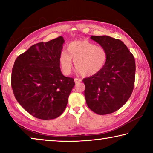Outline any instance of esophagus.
Wrapping results in <instances>:
<instances>
[{
    "mask_svg": "<svg viewBox=\"0 0 153 153\" xmlns=\"http://www.w3.org/2000/svg\"><path fill=\"white\" fill-rule=\"evenodd\" d=\"M74 81H75V83H76V84H78V83L81 82L82 80L80 79H79V78H75L74 79Z\"/></svg>",
    "mask_w": 153,
    "mask_h": 153,
    "instance_id": "1",
    "label": "esophagus"
}]
</instances>
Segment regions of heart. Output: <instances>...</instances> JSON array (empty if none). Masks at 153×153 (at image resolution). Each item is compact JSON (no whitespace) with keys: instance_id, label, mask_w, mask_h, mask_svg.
<instances>
[{"instance_id":"heart-1","label":"heart","mask_w":153,"mask_h":153,"mask_svg":"<svg viewBox=\"0 0 153 153\" xmlns=\"http://www.w3.org/2000/svg\"><path fill=\"white\" fill-rule=\"evenodd\" d=\"M67 51V53L63 52L60 56L61 69L66 75L70 74L73 68L72 60L79 73L86 76L99 73L107 61L108 53L105 48L87 40L72 42Z\"/></svg>"}]
</instances>
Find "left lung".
<instances>
[{
    "mask_svg": "<svg viewBox=\"0 0 153 153\" xmlns=\"http://www.w3.org/2000/svg\"><path fill=\"white\" fill-rule=\"evenodd\" d=\"M105 48L107 61L99 73L82 80L88 107L98 115L112 113L126 104L132 93L136 63L122 41L107 36H92Z\"/></svg>",
    "mask_w": 153,
    "mask_h": 153,
    "instance_id": "1",
    "label": "left lung"
}]
</instances>
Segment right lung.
<instances>
[{
    "instance_id": "right-lung-1",
    "label": "right lung",
    "mask_w": 153,
    "mask_h": 153,
    "mask_svg": "<svg viewBox=\"0 0 153 153\" xmlns=\"http://www.w3.org/2000/svg\"><path fill=\"white\" fill-rule=\"evenodd\" d=\"M62 36L30 46L15 60L11 86L24 109L40 120H53L63 113L75 86L74 79L62 74Z\"/></svg>"
}]
</instances>
